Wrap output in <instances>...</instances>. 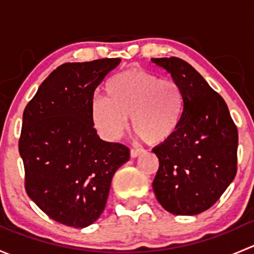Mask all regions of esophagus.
<instances>
[{
	"mask_svg": "<svg viewBox=\"0 0 254 254\" xmlns=\"http://www.w3.org/2000/svg\"><path fill=\"white\" fill-rule=\"evenodd\" d=\"M141 153H143L142 148H131V150H130V156H131V158L139 157Z\"/></svg>",
	"mask_w": 254,
	"mask_h": 254,
	"instance_id": "esophagus-1",
	"label": "esophagus"
}]
</instances>
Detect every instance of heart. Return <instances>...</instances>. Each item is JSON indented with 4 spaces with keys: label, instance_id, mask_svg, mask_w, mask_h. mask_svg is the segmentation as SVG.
Returning <instances> with one entry per match:
<instances>
[{
    "label": "heart",
    "instance_id": "1",
    "mask_svg": "<svg viewBox=\"0 0 254 254\" xmlns=\"http://www.w3.org/2000/svg\"><path fill=\"white\" fill-rule=\"evenodd\" d=\"M106 99L94 98L91 119L103 139L115 141L127 127V117L139 136L150 145L168 141L178 130L184 93L176 81L141 68L112 76L104 86Z\"/></svg>",
    "mask_w": 254,
    "mask_h": 254
}]
</instances>
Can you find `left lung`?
Wrapping results in <instances>:
<instances>
[{
	"instance_id": "obj_1",
	"label": "left lung",
	"mask_w": 254,
	"mask_h": 254,
	"mask_svg": "<svg viewBox=\"0 0 254 254\" xmlns=\"http://www.w3.org/2000/svg\"><path fill=\"white\" fill-rule=\"evenodd\" d=\"M181 86L184 112L178 130L153 152L160 167L152 188L173 215H198L219 200L237 172V127L224 98L178 58L151 59Z\"/></svg>"
}]
</instances>
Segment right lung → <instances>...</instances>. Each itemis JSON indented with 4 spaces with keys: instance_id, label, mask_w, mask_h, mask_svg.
I'll return each instance as SVG.
<instances>
[{
    "instance_id": "obj_1",
    "label": "right lung",
    "mask_w": 254,
    "mask_h": 254,
    "mask_svg": "<svg viewBox=\"0 0 254 254\" xmlns=\"http://www.w3.org/2000/svg\"><path fill=\"white\" fill-rule=\"evenodd\" d=\"M120 59L67 63L44 79L23 113L19 155L28 196L50 219L76 229L98 220L127 146L97 135L94 91Z\"/></svg>"
}]
</instances>
